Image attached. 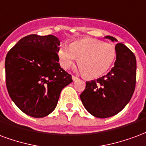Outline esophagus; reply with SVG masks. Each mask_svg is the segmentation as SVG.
<instances>
[{
  "label": "esophagus",
  "mask_w": 146,
  "mask_h": 146,
  "mask_svg": "<svg viewBox=\"0 0 146 146\" xmlns=\"http://www.w3.org/2000/svg\"><path fill=\"white\" fill-rule=\"evenodd\" d=\"M72 79L74 81L75 80H78V77H77V76H75V75H72Z\"/></svg>",
  "instance_id": "obj_1"
}]
</instances>
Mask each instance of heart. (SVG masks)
I'll use <instances>...</instances> for the list:
<instances>
[{"label": "heart", "mask_w": 146, "mask_h": 146, "mask_svg": "<svg viewBox=\"0 0 146 146\" xmlns=\"http://www.w3.org/2000/svg\"><path fill=\"white\" fill-rule=\"evenodd\" d=\"M61 67L70 68L79 57L82 72L90 78L100 77L109 70L116 58L114 46L100 40L85 38L72 42L69 46H61L58 52Z\"/></svg>", "instance_id": "b5f03b06"}]
</instances>
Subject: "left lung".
<instances>
[{"label": "left lung", "instance_id": "8db88e82", "mask_svg": "<svg viewBox=\"0 0 146 146\" xmlns=\"http://www.w3.org/2000/svg\"><path fill=\"white\" fill-rule=\"evenodd\" d=\"M105 38L117 41L110 36ZM115 50L114 67L107 75L86 82V89L80 95L86 110L96 117H110L121 112L135 92V56L121 42L116 45Z\"/></svg>", "mask_w": 146, "mask_h": 146}]
</instances>
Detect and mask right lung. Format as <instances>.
I'll return each instance as SVG.
<instances>
[{"label": "right lung", "instance_id": "right-lung-1", "mask_svg": "<svg viewBox=\"0 0 146 146\" xmlns=\"http://www.w3.org/2000/svg\"><path fill=\"white\" fill-rule=\"evenodd\" d=\"M59 46L53 35L32 34L20 39L6 56L8 94L22 112L33 117L53 112L61 90L73 81L58 63Z\"/></svg>", "mask_w": 146, "mask_h": 146}]
</instances>
